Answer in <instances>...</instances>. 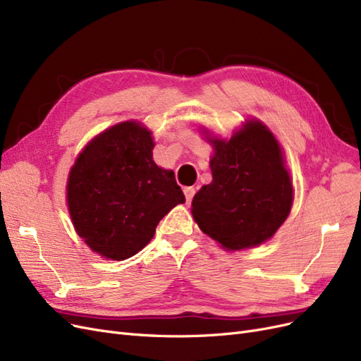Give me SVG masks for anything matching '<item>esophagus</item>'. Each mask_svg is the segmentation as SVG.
I'll use <instances>...</instances> for the list:
<instances>
[{
    "label": "esophagus",
    "instance_id": "34e87169",
    "mask_svg": "<svg viewBox=\"0 0 361 361\" xmlns=\"http://www.w3.org/2000/svg\"><path fill=\"white\" fill-rule=\"evenodd\" d=\"M184 196H185V201H188V204L192 202L193 196H195V189L193 188H184Z\"/></svg>",
    "mask_w": 361,
    "mask_h": 361
}]
</instances>
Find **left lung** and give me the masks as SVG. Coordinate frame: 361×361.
<instances>
[{
  "mask_svg": "<svg viewBox=\"0 0 361 361\" xmlns=\"http://www.w3.org/2000/svg\"><path fill=\"white\" fill-rule=\"evenodd\" d=\"M210 142L213 181L195 195L192 214L228 250L258 246L281 228L293 205L281 145L259 121H247L229 141Z\"/></svg>",
  "mask_w": 361,
  "mask_h": 361,
  "instance_id": "1",
  "label": "left lung"
}]
</instances>
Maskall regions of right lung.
Returning a JSON list of instances; mask_svg holds the SVG:
<instances>
[{
	"label": "right lung",
	"mask_w": 361,
	"mask_h": 361,
	"mask_svg": "<svg viewBox=\"0 0 361 361\" xmlns=\"http://www.w3.org/2000/svg\"><path fill=\"white\" fill-rule=\"evenodd\" d=\"M151 132L135 121L104 130L68 173L67 204L79 237L102 257L142 250L173 207L185 202L172 171L153 160Z\"/></svg>",
	"instance_id": "right-lung-1"
}]
</instances>
